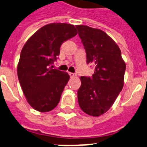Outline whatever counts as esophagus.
Instances as JSON below:
<instances>
[{
  "label": "esophagus",
  "mask_w": 147,
  "mask_h": 147,
  "mask_svg": "<svg viewBox=\"0 0 147 147\" xmlns=\"http://www.w3.org/2000/svg\"><path fill=\"white\" fill-rule=\"evenodd\" d=\"M69 76H70V77L71 78H75V77H76V74H75V73H72V72H69Z\"/></svg>",
  "instance_id": "obj_1"
}]
</instances>
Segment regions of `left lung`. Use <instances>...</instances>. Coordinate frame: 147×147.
<instances>
[{"mask_svg":"<svg viewBox=\"0 0 147 147\" xmlns=\"http://www.w3.org/2000/svg\"><path fill=\"white\" fill-rule=\"evenodd\" d=\"M87 53V63L95 65L92 78L82 76L78 101L91 116L104 114L113 106L124 86L126 65L116 43L103 31L76 26Z\"/></svg>","mask_w":147,"mask_h":147,"instance_id":"1","label":"left lung"}]
</instances>
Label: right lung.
<instances>
[{"mask_svg": "<svg viewBox=\"0 0 147 147\" xmlns=\"http://www.w3.org/2000/svg\"><path fill=\"white\" fill-rule=\"evenodd\" d=\"M77 33L71 24H47L32 34L22 47L18 78L27 102L35 110L46 113L59 103L69 76L51 65L59 55L62 44Z\"/></svg>", "mask_w": 147, "mask_h": 147, "instance_id": "obj_1", "label": "right lung"}]
</instances>
